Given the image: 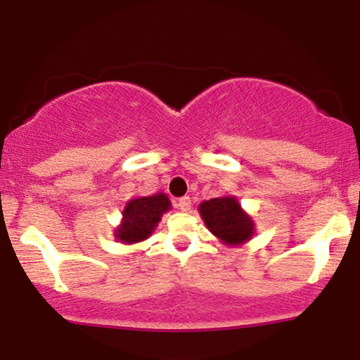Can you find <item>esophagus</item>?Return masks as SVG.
<instances>
[{
	"instance_id": "obj_1",
	"label": "esophagus",
	"mask_w": 360,
	"mask_h": 360,
	"mask_svg": "<svg viewBox=\"0 0 360 360\" xmlns=\"http://www.w3.org/2000/svg\"><path fill=\"white\" fill-rule=\"evenodd\" d=\"M177 206H179L181 212H189V210H191V198H189V196L179 198V201H177Z\"/></svg>"
}]
</instances>
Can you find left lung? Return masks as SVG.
<instances>
[{"label": "left lung", "instance_id": "8db88e82", "mask_svg": "<svg viewBox=\"0 0 360 360\" xmlns=\"http://www.w3.org/2000/svg\"><path fill=\"white\" fill-rule=\"evenodd\" d=\"M200 214L210 232L226 245H240L254 235V221L233 196L203 201L200 205Z\"/></svg>", "mask_w": 360, "mask_h": 360}]
</instances>
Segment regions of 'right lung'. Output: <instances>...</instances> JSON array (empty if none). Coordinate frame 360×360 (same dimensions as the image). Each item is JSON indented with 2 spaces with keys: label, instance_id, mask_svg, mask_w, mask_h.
Listing matches in <instances>:
<instances>
[{
  "label": "right lung",
  "instance_id": "right-lung-1",
  "mask_svg": "<svg viewBox=\"0 0 360 360\" xmlns=\"http://www.w3.org/2000/svg\"><path fill=\"white\" fill-rule=\"evenodd\" d=\"M171 208V201L164 193L130 200L123 210L122 225L115 230V238L123 243L146 240L155 230L162 214Z\"/></svg>",
  "mask_w": 360,
  "mask_h": 360
}]
</instances>
